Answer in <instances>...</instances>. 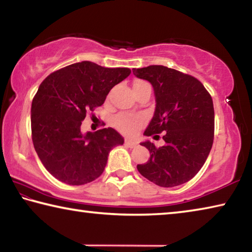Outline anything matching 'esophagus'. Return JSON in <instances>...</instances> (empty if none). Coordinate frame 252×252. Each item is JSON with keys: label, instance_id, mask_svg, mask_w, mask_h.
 Segmentation results:
<instances>
[{"label": "esophagus", "instance_id": "1", "mask_svg": "<svg viewBox=\"0 0 252 252\" xmlns=\"http://www.w3.org/2000/svg\"><path fill=\"white\" fill-rule=\"evenodd\" d=\"M126 146L129 148H134L138 146V142H135L134 140H131V139H126Z\"/></svg>", "mask_w": 252, "mask_h": 252}]
</instances>
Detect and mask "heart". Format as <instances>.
Instances as JSON below:
<instances>
[{
    "label": "heart",
    "instance_id": "heart-1",
    "mask_svg": "<svg viewBox=\"0 0 252 252\" xmlns=\"http://www.w3.org/2000/svg\"><path fill=\"white\" fill-rule=\"evenodd\" d=\"M139 87H150L149 83L146 81L138 80L133 83V88H139ZM114 126H116L119 130L125 132L127 134L134 133L140 126V120L135 117H130V116H119L114 120Z\"/></svg>",
    "mask_w": 252,
    "mask_h": 252
}]
</instances>
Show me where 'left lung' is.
<instances>
[{
    "instance_id": "8db88e82",
    "label": "left lung",
    "mask_w": 252,
    "mask_h": 252,
    "mask_svg": "<svg viewBox=\"0 0 252 252\" xmlns=\"http://www.w3.org/2000/svg\"><path fill=\"white\" fill-rule=\"evenodd\" d=\"M133 74L150 82L156 109L144 135L163 132L164 144L147 140L140 144L150 152L138 171L157 186L171 188L191 180L206 162L215 133L213 102L195 78L163 65L135 69ZM157 136V135H156Z\"/></svg>"
}]
</instances>
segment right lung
Wrapping results in <instances>:
<instances>
[{
  "label": "right lung",
  "instance_id": "1",
  "mask_svg": "<svg viewBox=\"0 0 252 252\" xmlns=\"http://www.w3.org/2000/svg\"><path fill=\"white\" fill-rule=\"evenodd\" d=\"M127 67L82 61L53 72L41 83L31 106L34 149L58 180L81 186L99 178L110 151L125 142L112 127L82 133L88 111L104 103L114 85L130 75Z\"/></svg>",
  "mask_w": 252,
  "mask_h": 252
}]
</instances>
